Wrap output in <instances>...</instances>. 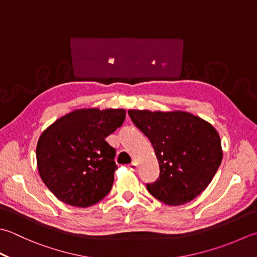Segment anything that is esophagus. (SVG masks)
I'll list each match as a JSON object with an SVG mask.
<instances>
[{
	"label": "esophagus",
	"instance_id": "obj_1",
	"mask_svg": "<svg viewBox=\"0 0 257 257\" xmlns=\"http://www.w3.org/2000/svg\"><path fill=\"white\" fill-rule=\"evenodd\" d=\"M137 168H138V165H137V163H135V162H133L132 164L129 165V169H132V170H137Z\"/></svg>",
	"mask_w": 257,
	"mask_h": 257
}]
</instances>
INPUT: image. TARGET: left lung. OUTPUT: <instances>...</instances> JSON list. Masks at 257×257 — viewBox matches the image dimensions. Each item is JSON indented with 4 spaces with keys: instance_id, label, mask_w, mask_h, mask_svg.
Listing matches in <instances>:
<instances>
[{
    "instance_id": "left-lung-1",
    "label": "left lung",
    "mask_w": 257,
    "mask_h": 257,
    "mask_svg": "<svg viewBox=\"0 0 257 257\" xmlns=\"http://www.w3.org/2000/svg\"><path fill=\"white\" fill-rule=\"evenodd\" d=\"M152 143L160 174L148 192L167 205H183L204 192L223 159L220 137L206 120L186 111L128 110Z\"/></svg>"
}]
</instances>
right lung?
<instances>
[{
  "label": "right lung",
  "mask_w": 257,
  "mask_h": 257,
  "mask_svg": "<svg viewBox=\"0 0 257 257\" xmlns=\"http://www.w3.org/2000/svg\"><path fill=\"white\" fill-rule=\"evenodd\" d=\"M124 109H77L50 124L37 145L39 175L61 202L89 207L110 192L115 150L105 137L123 123Z\"/></svg>",
  "instance_id": "add662e5"
}]
</instances>
